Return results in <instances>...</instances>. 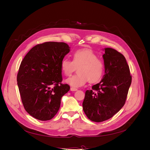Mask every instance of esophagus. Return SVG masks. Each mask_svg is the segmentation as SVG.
I'll return each instance as SVG.
<instances>
[{"label":"esophagus","instance_id":"esophagus-1","mask_svg":"<svg viewBox=\"0 0 150 150\" xmlns=\"http://www.w3.org/2000/svg\"><path fill=\"white\" fill-rule=\"evenodd\" d=\"M70 90L71 91H78V89L74 88H71Z\"/></svg>","mask_w":150,"mask_h":150}]
</instances>
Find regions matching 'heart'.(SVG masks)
Instances as JSON below:
<instances>
[{"label": "heart", "mask_w": 150, "mask_h": 150, "mask_svg": "<svg viewBox=\"0 0 150 150\" xmlns=\"http://www.w3.org/2000/svg\"><path fill=\"white\" fill-rule=\"evenodd\" d=\"M61 67L65 75L69 76L78 67V74L66 79L65 82L73 88L84 86L89 80L96 83L100 80L104 73L105 65L102 60L91 50L79 49L73 54V59L64 58Z\"/></svg>", "instance_id": "obj_1"}]
</instances>
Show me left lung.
<instances>
[{
  "label": "left lung",
  "instance_id": "8db88e82",
  "mask_svg": "<svg viewBox=\"0 0 150 150\" xmlns=\"http://www.w3.org/2000/svg\"><path fill=\"white\" fill-rule=\"evenodd\" d=\"M105 65L102 80L87 90L83 103L88 118L102 122L111 118L125 105L131 83L129 66L125 56L116 50L104 48Z\"/></svg>",
  "mask_w": 150,
  "mask_h": 150
}]
</instances>
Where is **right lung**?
<instances>
[{"label":"right lung","instance_id":"obj_1","mask_svg":"<svg viewBox=\"0 0 150 150\" xmlns=\"http://www.w3.org/2000/svg\"><path fill=\"white\" fill-rule=\"evenodd\" d=\"M70 51L64 42H46L32 48L22 61L17 81L25 111L40 121L51 120L70 86L62 82L61 61Z\"/></svg>","mask_w":150,"mask_h":150}]
</instances>
